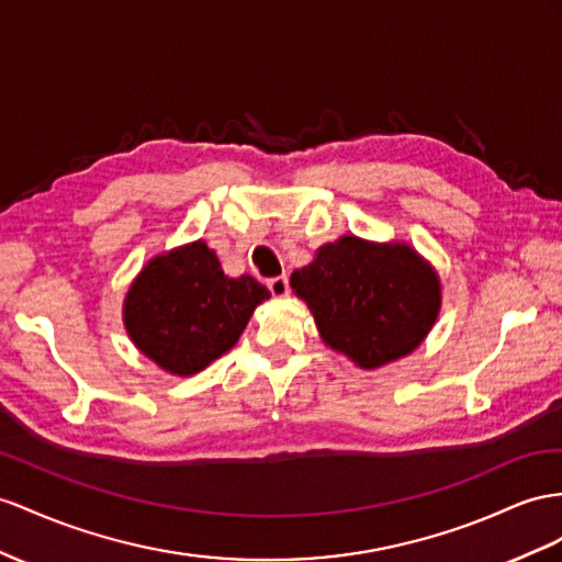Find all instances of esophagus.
<instances>
[{"label":"esophagus","instance_id":"34e87169","mask_svg":"<svg viewBox=\"0 0 562 562\" xmlns=\"http://www.w3.org/2000/svg\"><path fill=\"white\" fill-rule=\"evenodd\" d=\"M268 290L272 296H286L290 294V278L286 276H278L268 280Z\"/></svg>","mask_w":562,"mask_h":562}]
</instances>
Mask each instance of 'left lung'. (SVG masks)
I'll use <instances>...</instances> for the list:
<instances>
[{
  "label": "left lung",
  "instance_id": "8db88e82",
  "mask_svg": "<svg viewBox=\"0 0 562 562\" xmlns=\"http://www.w3.org/2000/svg\"><path fill=\"white\" fill-rule=\"evenodd\" d=\"M329 349L366 370L408 356L441 308L437 270L404 241L378 244L344 235L292 272Z\"/></svg>",
  "mask_w": 562,
  "mask_h": 562
}]
</instances>
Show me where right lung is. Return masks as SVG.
<instances>
[{"instance_id":"add662e5","label":"right lung","mask_w":562,"mask_h":562,"mask_svg":"<svg viewBox=\"0 0 562 562\" xmlns=\"http://www.w3.org/2000/svg\"><path fill=\"white\" fill-rule=\"evenodd\" d=\"M270 299L251 276L229 278L204 239L154 256L125 294L135 347L170 375L190 378L237 344L254 308Z\"/></svg>"}]
</instances>
